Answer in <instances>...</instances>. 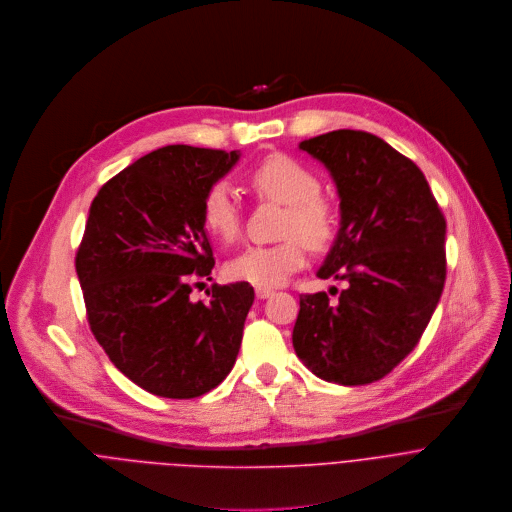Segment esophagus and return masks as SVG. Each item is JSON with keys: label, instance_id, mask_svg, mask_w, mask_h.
I'll list each match as a JSON object with an SVG mask.
<instances>
[{"label": "esophagus", "instance_id": "esophagus-1", "mask_svg": "<svg viewBox=\"0 0 512 512\" xmlns=\"http://www.w3.org/2000/svg\"><path fill=\"white\" fill-rule=\"evenodd\" d=\"M272 294H274V290H272V288H266V286H256V298L264 300V298H268V296H272Z\"/></svg>", "mask_w": 512, "mask_h": 512}]
</instances>
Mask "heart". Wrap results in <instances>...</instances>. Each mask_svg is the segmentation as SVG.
<instances>
[{
	"mask_svg": "<svg viewBox=\"0 0 512 512\" xmlns=\"http://www.w3.org/2000/svg\"><path fill=\"white\" fill-rule=\"evenodd\" d=\"M248 183L260 197L284 203L286 214L280 236L286 238L278 244L244 248L228 262L226 272L234 280L256 286H280L304 266V244L313 250L329 246L335 236V214L329 203L319 197V177L288 155L276 153L262 159L250 169ZM201 220L220 240H236L242 212L228 183L210 185L201 201Z\"/></svg>",
	"mask_w": 512,
	"mask_h": 512,
	"instance_id": "heart-1",
	"label": "heart"
}]
</instances>
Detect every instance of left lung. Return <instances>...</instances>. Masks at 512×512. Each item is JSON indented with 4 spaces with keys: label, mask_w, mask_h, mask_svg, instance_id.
I'll use <instances>...</instances> for the list:
<instances>
[{
    "label": "left lung",
    "mask_w": 512,
    "mask_h": 512,
    "mask_svg": "<svg viewBox=\"0 0 512 512\" xmlns=\"http://www.w3.org/2000/svg\"><path fill=\"white\" fill-rule=\"evenodd\" d=\"M329 171L339 232L317 276L345 280L302 294L292 329L317 377L365 385L385 377L426 331L446 280V220L420 167L383 139L341 129L298 143Z\"/></svg>",
    "instance_id": "1"
}]
</instances>
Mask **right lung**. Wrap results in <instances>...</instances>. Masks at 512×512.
Instances as JSON below:
<instances>
[{
  "mask_svg": "<svg viewBox=\"0 0 512 512\" xmlns=\"http://www.w3.org/2000/svg\"><path fill=\"white\" fill-rule=\"evenodd\" d=\"M238 159L240 151L167 145L90 203L76 254L90 331L115 367L153 395L199 397L236 363L254 288L216 284L210 302L189 292L214 268L203 195Z\"/></svg>",
  "mask_w": 512,
  "mask_h": 512,
  "instance_id": "right-lung-1",
  "label": "right lung"
}]
</instances>
